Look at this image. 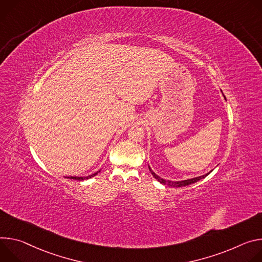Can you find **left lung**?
Masks as SVG:
<instances>
[{
    "instance_id": "left-lung-1",
    "label": "left lung",
    "mask_w": 262,
    "mask_h": 262,
    "mask_svg": "<svg viewBox=\"0 0 262 262\" xmlns=\"http://www.w3.org/2000/svg\"><path fill=\"white\" fill-rule=\"evenodd\" d=\"M149 169H150V171L152 172V175H153V177L156 179V180H158L160 183H162V184H164V185H169V186H173V187H181V186H186V185H189V184H192V183H195V182H198V181H200L201 179H203V178H205L206 176H208L209 173L211 172V171H209V172H207V173H205V175H203V176H200V177H196V178H192V179H188V180H184V181H177V182H172V181H166V180H164V179H162V178H160L159 176H157L156 173L151 169V167L149 166Z\"/></svg>"
}]
</instances>
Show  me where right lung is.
<instances>
[{
	"label": "right lung",
	"mask_w": 262,
	"mask_h": 262,
	"mask_svg": "<svg viewBox=\"0 0 262 262\" xmlns=\"http://www.w3.org/2000/svg\"><path fill=\"white\" fill-rule=\"evenodd\" d=\"M100 171V170H99ZM99 171H97V172H95V173H93V175H90V176H86V177H68L69 179H74V180H78V181H82V180H86V179H90V178H92V177H95L96 175H98V172Z\"/></svg>",
	"instance_id": "1"
}]
</instances>
